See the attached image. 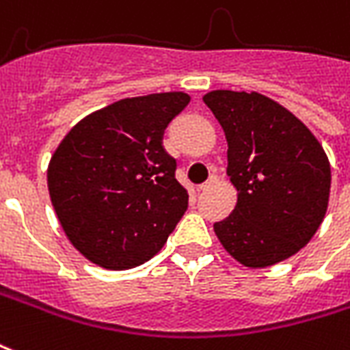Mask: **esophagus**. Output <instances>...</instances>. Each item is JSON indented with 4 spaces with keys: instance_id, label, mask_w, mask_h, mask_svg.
<instances>
[{
    "instance_id": "obj_1",
    "label": "esophagus",
    "mask_w": 350,
    "mask_h": 350,
    "mask_svg": "<svg viewBox=\"0 0 350 350\" xmlns=\"http://www.w3.org/2000/svg\"><path fill=\"white\" fill-rule=\"evenodd\" d=\"M217 180H219V178H217V174H211V176H209L208 182H204L202 185H198V189H200V191H208V189L211 187L213 183H217Z\"/></svg>"
}]
</instances>
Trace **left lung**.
Wrapping results in <instances>:
<instances>
[{"mask_svg":"<svg viewBox=\"0 0 350 350\" xmlns=\"http://www.w3.org/2000/svg\"><path fill=\"white\" fill-rule=\"evenodd\" d=\"M204 102L228 141V176L237 206L215 222L228 254L245 267H269L312 239L325 219L330 163L312 131L258 92L213 90Z\"/></svg>","mask_w":350,"mask_h":350,"instance_id":"left-lung-1","label":"left lung"}]
</instances>
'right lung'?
<instances>
[{"label":"right lung","instance_id":"add662e5","mask_svg":"<svg viewBox=\"0 0 350 350\" xmlns=\"http://www.w3.org/2000/svg\"><path fill=\"white\" fill-rule=\"evenodd\" d=\"M185 92L126 98L70 129L48 167L51 204L70 243L113 271L161 250L189 206L176 159L163 146Z\"/></svg>","mask_w":350,"mask_h":350}]
</instances>
